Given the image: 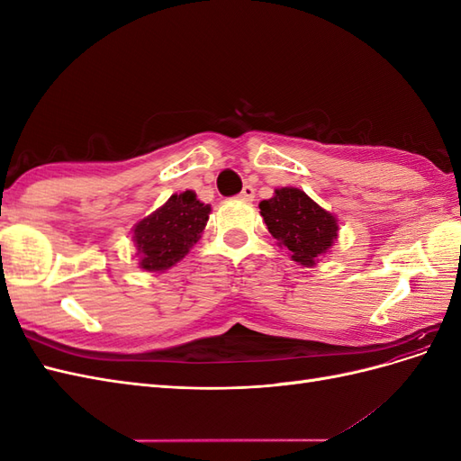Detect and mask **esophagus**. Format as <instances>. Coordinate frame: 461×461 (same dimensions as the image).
Masks as SVG:
<instances>
[{"label": "esophagus", "mask_w": 461, "mask_h": 461, "mask_svg": "<svg viewBox=\"0 0 461 461\" xmlns=\"http://www.w3.org/2000/svg\"><path fill=\"white\" fill-rule=\"evenodd\" d=\"M240 198L246 202H252L256 198V188L254 186H244L240 192Z\"/></svg>", "instance_id": "1"}]
</instances>
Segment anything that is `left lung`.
Here are the masks:
<instances>
[{"label": "left lung", "mask_w": 461, "mask_h": 461, "mask_svg": "<svg viewBox=\"0 0 461 461\" xmlns=\"http://www.w3.org/2000/svg\"><path fill=\"white\" fill-rule=\"evenodd\" d=\"M269 232L290 249L292 259L312 267L337 240L339 225L334 215L319 207L298 188H278L271 200L259 203Z\"/></svg>", "instance_id": "obj_1"}]
</instances>
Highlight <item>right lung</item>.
I'll return each mask as SVG.
<instances>
[{"label":"right lung","mask_w":461,"mask_h":461,"mask_svg":"<svg viewBox=\"0 0 461 461\" xmlns=\"http://www.w3.org/2000/svg\"><path fill=\"white\" fill-rule=\"evenodd\" d=\"M209 212L212 207L202 203L192 190L173 194L163 207L134 227L132 239L140 256V267L163 271L183 259L198 242Z\"/></svg>","instance_id":"1"}]
</instances>
